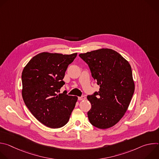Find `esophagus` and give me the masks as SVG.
I'll return each mask as SVG.
<instances>
[{"instance_id":"1","label":"esophagus","mask_w":159,"mask_h":159,"mask_svg":"<svg viewBox=\"0 0 159 159\" xmlns=\"http://www.w3.org/2000/svg\"><path fill=\"white\" fill-rule=\"evenodd\" d=\"M78 99L79 101H82V100H85V97L84 96H82L80 97H78Z\"/></svg>"}]
</instances>
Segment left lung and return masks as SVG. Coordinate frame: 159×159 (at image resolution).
Returning a JSON list of instances; mask_svg holds the SVG:
<instances>
[{"instance_id":"8db88e82","label":"left lung","mask_w":159,"mask_h":159,"mask_svg":"<svg viewBox=\"0 0 159 159\" xmlns=\"http://www.w3.org/2000/svg\"><path fill=\"white\" fill-rule=\"evenodd\" d=\"M92 77L100 86L98 92L88 95L91 109L90 123L100 129L116 125L126 112L134 90L131 68L120 54L111 49L81 53Z\"/></svg>"}]
</instances>
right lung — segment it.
Here are the masks:
<instances>
[{
  "instance_id": "add662e5",
  "label": "right lung",
  "mask_w": 159,
  "mask_h": 159,
  "mask_svg": "<svg viewBox=\"0 0 159 159\" xmlns=\"http://www.w3.org/2000/svg\"><path fill=\"white\" fill-rule=\"evenodd\" d=\"M77 53H41L34 56L22 73V96L32 115L51 128L65 125L77 101V96L60 93L65 71Z\"/></svg>"
}]
</instances>
